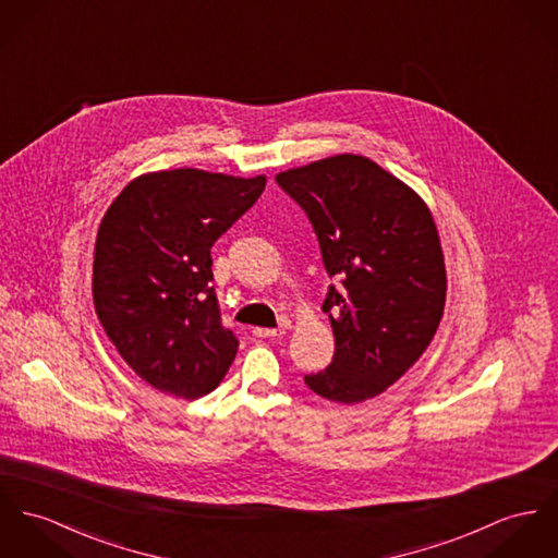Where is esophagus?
Here are the masks:
<instances>
[{
  "label": "esophagus",
  "instance_id": "esophagus-1",
  "mask_svg": "<svg viewBox=\"0 0 558 558\" xmlns=\"http://www.w3.org/2000/svg\"><path fill=\"white\" fill-rule=\"evenodd\" d=\"M289 327V323L287 320H282V325L278 327V329H265V327H255L253 329V336L255 338H278V336H282L284 333V329Z\"/></svg>",
  "mask_w": 558,
  "mask_h": 558
}]
</instances>
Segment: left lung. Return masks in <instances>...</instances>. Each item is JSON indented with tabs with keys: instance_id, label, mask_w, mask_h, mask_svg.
<instances>
[{
	"instance_id": "8db88e82",
	"label": "left lung",
	"mask_w": 558,
	"mask_h": 558,
	"mask_svg": "<svg viewBox=\"0 0 558 558\" xmlns=\"http://www.w3.org/2000/svg\"><path fill=\"white\" fill-rule=\"evenodd\" d=\"M318 238L331 284L336 352L303 376L316 395L359 403L397 383L444 314L446 267L425 202L367 157L338 155L276 175Z\"/></svg>"
}]
</instances>
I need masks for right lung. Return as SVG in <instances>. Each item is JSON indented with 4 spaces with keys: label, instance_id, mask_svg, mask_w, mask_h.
Wrapping results in <instances>:
<instances>
[{
    "label": "right lung",
    "instance_id": "1",
    "mask_svg": "<svg viewBox=\"0 0 558 558\" xmlns=\"http://www.w3.org/2000/svg\"><path fill=\"white\" fill-rule=\"evenodd\" d=\"M263 189L265 175L146 173L104 216L95 312L129 367L157 390L197 399L229 372L240 342L220 318L210 248Z\"/></svg>",
    "mask_w": 558,
    "mask_h": 558
}]
</instances>
